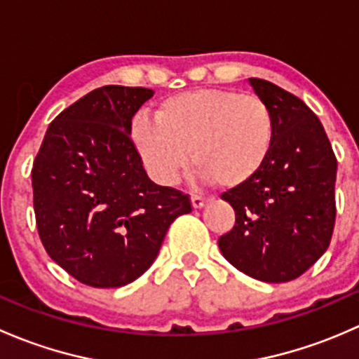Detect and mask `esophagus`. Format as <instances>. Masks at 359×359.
Here are the masks:
<instances>
[{
	"mask_svg": "<svg viewBox=\"0 0 359 359\" xmlns=\"http://www.w3.org/2000/svg\"><path fill=\"white\" fill-rule=\"evenodd\" d=\"M206 203H208V198L200 196V194H193V196H191V205H193V208H203Z\"/></svg>",
	"mask_w": 359,
	"mask_h": 359,
	"instance_id": "1",
	"label": "esophagus"
}]
</instances>
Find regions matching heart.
Wrapping results in <instances>:
<instances>
[{
	"instance_id": "heart-1",
	"label": "heart",
	"mask_w": 359,
	"mask_h": 359,
	"mask_svg": "<svg viewBox=\"0 0 359 359\" xmlns=\"http://www.w3.org/2000/svg\"><path fill=\"white\" fill-rule=\"evenodd\" d=\"M130 137L149 175L173 186L189 165L203 182L234 189L255 179L274 146V116L266 100L234 90H194L168 97L156 118L139 112Z\"/></svg>"
}]
</instances>
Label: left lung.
<instances>
[{
  "instance_id": "8db88e82",
  "label": "left lung",
  "mask_w": 359,
  "mask_h": 359,
  "mask_svg": "<svg viewBox=\"0 0 359 359\" xmlns=\"http://www.w3.org/2000/svg\"><path fill=\"white\" fill-rule=\"evenodd\" d=\"M248 81L273 111L274 146L255 179L222 194L236 224L219 238V248L241 273L285 283L330 245L337 159L321 121L299 97L266 79Z\"/></svg>"
}]
</instances>
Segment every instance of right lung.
<instances>
[{
    "mask_svg": "<svg viewBox=\"0 0 359 359\" xmlns=\"http://www.w3.org/2000/svg\"><path fill=\"white\" fill-rule=\"evenodd\" d=\"M153 90L109 85L50 123L32 165L38 233L50 259L95 288L142 276L170 224L191 212L187 194L154 184L130 139Z\"/></svg>",
    "mask_w": 359,
    "mask_h": 359,
    "instance_id": "1",
    "label": "right lung"
}]
</instances>
